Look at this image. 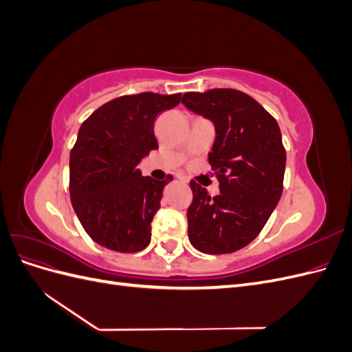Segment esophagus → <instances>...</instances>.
<instances>
[{
	"label": "esophagus",
	"mask_w": 352,
	"mask_h": 352,
	"mask_svg": "<svg viewBox=\"0 0 352 352\" xmlns=\"http://www.w3.org/2000/svg\"><path fill=\"white\" fill-rule=\"evenodd\" d=\"M177 179H179V180H180V182H182V184H186V179H185L184 176H179Z\"/></svg>",
	"instance_id": "1"
}]
</instances>
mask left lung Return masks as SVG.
Returning a JSON list of instances; mask_svg holds the SVG:
<instances>
[{"label": "left lung", "mask_w": 352, "mask_h": 352, "mask_svg": "<svg viewBox=\"0 0 352 352\" xmlns=\"http://www.w3.org/2000/svg\"><path fill=\"white\" fill-rule=\"evenodd\" d=\"M182 104L216 127L208 163L220 186V194L210 197L190 180L189 241L206 254L235 252L258 236L280 199L286 153L279 124L236 89L186 92Z\"/></svg>", "instance_id": "1"}]
</instances>
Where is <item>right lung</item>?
<instances>
[{
  "mask_svg": "<svg viewBox=\"0 0 352 352\" xmlns=\"http://www.w3.org/2000/svg\"><path fill=\"white\" fill-rule=\"evenodd\" d=\"M180 94L124 95L95 110L70 153V199L85 232L101 247L138 252L151 242V221L168 180L142 176L141 160L157 150L155 117Z\"/></svg>",
  "mask_w": 352,
  "mask_h": 352,
  "instance_id": "obj_1",
  "label": "right lung"
}]
</instances>
